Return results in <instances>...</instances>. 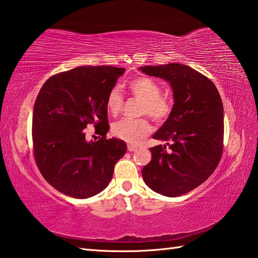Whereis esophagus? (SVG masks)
Returning <instances> with one entry per match:
<instances>
[{
  "label": "esophagus",
  "mask_w": 258,
  "mask_h": 258,
  "mask_svg": "<svg viewBox=\"0 0 258 258\" xmlns=\"http://www.w3.org/2000/svg\"><path fill=\"white\" fill-rule=\"evenodd\" d=\"M137 149H138V147H137V146H134V145H128V150H129L130 152L136 151Z\"/></svg>",
  "instance_id": "34e87169"
}]
</instances>
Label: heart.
Here are the masks:
<instances>
[{
  "mask_svg": "<svg viewBox=\"0 0 258 258\" xmlns=\"http://www.w3.org/2000/svg\"><path fill=\"white\" fill-rule=\"evenodd\" d=\"M128 89L136 98L142 101L141 114H149L154 121L164 122L173 111V101L161 95L160 85L149 77H137L128 85ZM123 105V96L118 87H113L106 99L107 110L117 114ZM151 123L146 118L120 119L111 125V133L118 139L131 145H138L151 133Z\"/></svg>",
  "mask_w": 258,
  "mask_h": 258,
  "instance_id": "b5f03b06",
  "label": "heart"
}]
</instances>
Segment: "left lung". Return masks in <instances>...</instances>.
Wrapping results in <instances>:
<instances>
[{
	"mask_svg": "<svg viewBox=\"0 0 258 258\" xmlns=\"http://www.w3.org/2000/svg\"><path fill=\"white\" fill-rule=\"evenodd\" d=\"M149 76L163 78L173 89V111L153 135L168 141L150 148L152 159L142 169L146 184L165 197L192 191L214 172L223 153L224 113L213 82L186 65L144 66Z\"/></svg>",
	"mask_w": 258,
	"mask_h": 258,
	"instance_id": "1",
	"label": "left lung"
}]
</instances>
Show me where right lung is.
Instances as JSON below:
<instances>
[{
  "mask_svg": "<svg viewBox=\"0 0 258 258\" xmlns=\"http://www.w3.org/2000/svg\"><path fill=\"white\" fill-rule=\"evenodd\" d=\"M124 68L81 66L48 78L33 110L34 158L39 172L57 191L87 199L105 190L114 164L127 146L107 139L106 99ZM93 125L100 140L87 142L84 129Z\"/></svg>",
  "mask_w": 258,
  "mask_h": 258,
  "instance_id": "add662e5",
  "label": "right lung"
}]
</instances>
